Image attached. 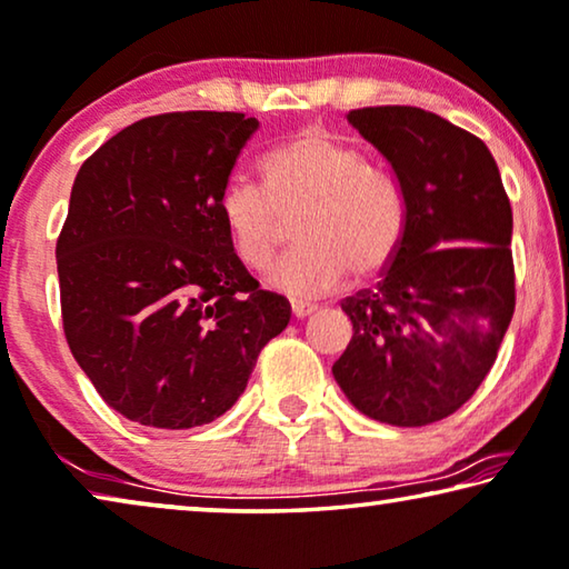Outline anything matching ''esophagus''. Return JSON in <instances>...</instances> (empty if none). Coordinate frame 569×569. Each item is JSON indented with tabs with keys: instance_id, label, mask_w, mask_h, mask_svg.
I'll return each instance as SVG.
<instances>
[{
	"instance_id": "obj_1",
	"label": "esophagus",
	"mask_w": 569,
	"mask_h": 569,
	"mask_svg": "<svg viewBox=\"0 0 569 569\" xmlns=\"http://www.w3.org/2000/svg\"><path fill=\"white\" fill-rule=\"evenodd\" d=\"M317 311V307H313V303H303V301H291V313L296 319H303V317H309V313H313Z\"/></svg>"
}]
</instances>
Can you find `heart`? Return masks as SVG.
I'll return each mask as SVG.
<instances>
[{"label": "heart", "mask_w": 569, "mask_h": 569, "mask_svg": "<svg viewBox=\"0 0 569 569\" xmlns=\"http://www.w3.org/2000/svg\"><path fill=\"white\" fill-rule=\"evenodd\" d=\"M266 186L232 176L219 214L237 260L262 270L296 222L299 250L270 270L268 283L293 296L329 293L352 273L378 276L401 242L403 197L358 142L327 127H303L266 158Z\"/></svg>", "instance_id": "obj_1"}]
</instances>
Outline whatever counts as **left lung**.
I'll return each mask as SVG.
<instances>
[{"instance_id":"left-lung-1","label":"left lung","mask_w":569,"mask_h":569,"mask_svg":"<svg viewBox=\"0 0 569 569\" xmlns=\"http://www.w3.org/2000/svg\"><path fill=\"white\" fill-rule=\"evenodd\" d=\"M347 120L391 166L403 232L383 281L342 301L352 339L332 372L366 417L427 427L470 401L511 325V201L486 142L439 114L362 107Z\"/></svg>"}]
</instances>
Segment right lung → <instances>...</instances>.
I'll return each instance as SVG.
<instances>
[{"mask_svg": "<svg viewBox=\"0 0 569 569\" xmlns=\"http://www.w3.org/2000/svg\"><path fill=\"white\" fill-rule=\"evenodd\" d=\"M258 127L240 112L146 117L76 173L56 242L66 342L99 396L142 427L230 411L291 319L237 260L219 214Z\"/></svg>", "mask_w": 569, "mask_h": 569, "instance_id": "obj_1", "label": "right lung"}]
</instances>
